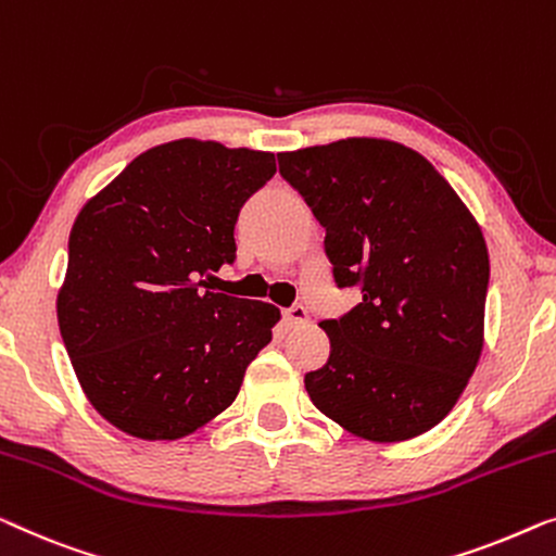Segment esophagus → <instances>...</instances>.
Listing matches in <instances>:
<instances>
[{"mask_svg": "<svg viewBox=\"0 0 556 556\" xmlns=\"http://www.w3.org/2000/svg\"><path fill=\"white\" fill-rule=\"evenodd\" d=\"M283 320L288 328H298L308 324V311H305V305H291V308L283 311Z\"/></svg>", "mask_w": 556, "mask_h": 556, "instance_id": "34e87169", "label": "esophagus"}]
</instances>
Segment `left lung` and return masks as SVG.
I'll list each match as a JSON object with an SVG mask.
<instances>
[{
  "instance_id": "obj_1",
  "label": "left lung",
  "mask_w": 556,
  "mask_h": 556,
  "mask_svg": "<svg viewBox=\"0 0 556 556\" xmlns=\"http://www.w3.org/2000/svg\"><path fill=\"white\" fill-rule=\"evenodd\" d=\"M278 165L326 228L338 288L364 295L320 320L331 356L303 378L311 401L378 444L433 429L484 349L489 251L479 223L401 142L349 138L278 152Z\"/></svg>"
}]
</instances>
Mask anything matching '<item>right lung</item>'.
Returning a JSON list of instances; mask_svg holds the SVG:
<instances>
[{
  "label": "right lung",
  "instance_id": "right-lung-1",
  "mask_svg": "<svg viewBox=\"0 0 556 556\" xmlns=\"http://www.w3.org/2000/svg\"><path fill=\"white\" fill-rule=\"evenodd\" d=\"M276 175L273 152L173 140L142 152L87 200L70 232L58 320L102 418L175 441L236 401L280 311L203 291L236 261L238 213Z\"/></svg>",
  "mask_w": 556,
  "mask_h": 556
}]
</instances>
